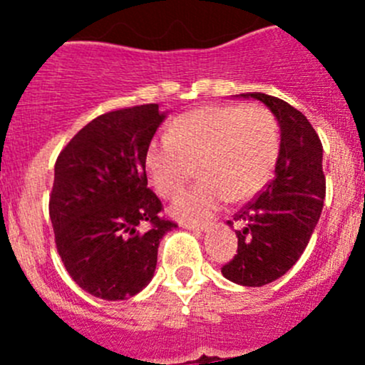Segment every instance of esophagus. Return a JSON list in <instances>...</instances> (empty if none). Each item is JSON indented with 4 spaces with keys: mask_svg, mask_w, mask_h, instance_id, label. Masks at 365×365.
Segmentation results:
<instances>
[{
    "mask_svg": "<svg viewBox=\"0 0 365 365\" xmlns=\"http://www.w3.org/2000/svg\"><path fill=\"white\" fill-rule=\"evenodd\" d=\"M180 226L185 227V230H192V231H206L210 226H212V224L205 222V220H194V222H190V220H180Z\"/></svg>",
    "mask_w": 365,
    "mask_h": 365,
    "instance_id": "1",
    "label": "esophagus"
}]
</instances>
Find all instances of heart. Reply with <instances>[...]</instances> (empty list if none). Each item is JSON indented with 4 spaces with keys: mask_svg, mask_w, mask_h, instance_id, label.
I'll return each mask as SVG.
<instances>
[{
    "mask_svg": "<svg viewBox=\"0 0 365 365\" xmlns=\"http://www.w3.org/2000/svg\"><path fill=\"white\" fill-rule=\"evenodd\" d=\"M281 152L275 116L261 106H205L176 118L165 138L146 148L152 185L164 197L182 192L194 176L201 182L173 203V213L197 219L220 205L259 192L274 175Z\"/></svg>",
    "mask_w": 365,
    "mask_h": 365,
    "instance_id": "b5f03b06",
    "label": "heart"
}]
</instances>
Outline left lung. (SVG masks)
Returning a JSON list of instances; mask_svg holds the SVG:
<instances>
[{"instance_id":"8db88e82","label":"left lung","mask_w":365,"mask_h":365,"mask_svg":"<svg viewBox=\"0 0 365 365\" xmlns=\"http://www.w3.org/2000/svg\"><path fill=\"white\" fill-rule=\"evenodd\" d=\"M235 97L263 102L281 128L274 180L235 215L244 227L237 231V254L220 270L231 282L257 288L282 277L311 240L327 190L323 146L307 118L288 102L256 91Z\"/></svg>"}]
</instances>
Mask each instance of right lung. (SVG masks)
Returning <instances> with one entry per match:
<instances>
[{"instance_id":"obj_1","label":"right lung","mask_w":365,"mask_h":365,"mask_svg":"<svg viewBox=\"0 0 365 365\" xmlns=\"http://www.w3.org/2000/svg\"><path fill=\"white\" fill-rule=\"evenodd\" d=\"M165 120L159 104L118 109L81 128L58 155L49 215L70 277L90 295L125 300L152 281L173 220L148 189L145 155ZM146 222L150 230L140 231Z\"/></svg>"}]
</instances>
